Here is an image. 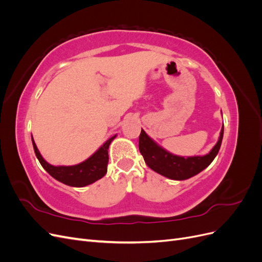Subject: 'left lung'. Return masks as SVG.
<instances>
[{"mask_svg":"<svg viewBox=\"0 0 262 262\" xmlns=\"http://www.w3.org/2000/svg\"><path fill=\"white\" fill-rule=\"evenodd\" d=\"M223 131L224 128H222L217 143L209 154L204 156L186 158L172 155L161 146H158L144 132V130H142L140 134L139 148L146 165L150 169L173 180H185L199 173L212 163L220 150L222 139H223Z\"/></svg>","mask_w":262,"mask_h":262,"instance_id":"left-lung-1","label":"left lung"}]
</instances>
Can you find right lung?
Returning <instances> with one entry per match:
<instances>
[{
    "mask_svg": "<svg viewBox=\"0 0 262 262\" xmlns=\"http://www.w3.org/2000/svg\"><path fill=\"white\" fill-rule=\"evenodd\" d=\"M115 138L116 136L110 138L89 160L74 166H52L49 163H47L40 155V153H39L34 139L33 145L39 163L41 164L42 167L54 179H57L68 186L84 187L93 184V182L105 176V173L107 172V164L109 160L108 148Z\"/></svg>",
    "mask_w": 262,
    "mask_h": 262,
    "instance_id": "1",
    "label": "right lung"
}]
</instances>
